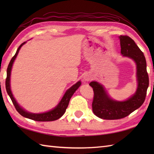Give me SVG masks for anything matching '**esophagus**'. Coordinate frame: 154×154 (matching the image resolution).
Here are the masks:
<instances>
[{"label":"esophagus","instance_id":"34e87169","mask_svg":"<svg viewBox=\"0 0 154 154\" xmlns=\"http://www.w3.org/2000/svg\"><path fill=\"white\" fill-rule=\"evenodd\" d=\"M90 79H91V77L89 75H85L83 77V80L85 81H89Z\"/></svg>","mask_w":154,"mask_h":154}]
</instances>
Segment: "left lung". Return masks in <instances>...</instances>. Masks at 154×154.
<instances>
[{
  "label": "left lung",
  "mask_w": 154,
  "mask_h": 154,
  "mask_svg": "<svg viewBox=\"0 0 154 154\" xmlns=\"http://www.w3.org/2000/svg\"><path fill=\"white\" fill-rule=\"evenodd\" d=\"M119 38L121 54L123 57L132 59L136 63L137 89L131 97L125 100L119 101L112 99L102 84L91 81L89 85L94 91L93 111L97 116L102 119L116 120L128 116L142 105L149 86L146 61L143 52L129 36L120 35Z\"/></svg>",
  "instance_id": "1"
}]
</instances>
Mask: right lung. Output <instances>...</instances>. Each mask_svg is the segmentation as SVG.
Wrapping results in <instances>:
<instances>
[{"label": "right lung", "instance_id": "add662e5", "mask_svg": "<svg viewBox=\"0 0 154 154\" xmlns=\"http://www.w3.org/2000/svg\"><path fill=\"white\" fill-rule=\"evenodd\" d=\"M26 42L22 43L20 46L18 47L17 51H16L15 55H14L10 63L8 64V66L7 68V75H6V89L7 91V93L9 95L10 98L12 100V102L14 104L16 110L18 111L19 114L24 116L25 118H27V119L34 120L35 121H40V122H47V121H54L56 120L60 119L62 116L63 115V114L65 112V110H66L68 106L69 103V100L71 99V97L73 96V94L77 89L79 88L81 85V81H79L73 85H72L69 89H68L66 92L65 93L64 95L62 97V99L60 101V103L57 104V105L54 107V109L50 110L49 111L42 113H32L28 112L26 110L23 109L21 106H20V104L17 103V101L15 99V98L13 96V94L12 93V91L11 89V71H12V67L13 63H14V60H16V57H17V55L18 54V52L20 50V48L23 45H24Z\"/></svg>", "mask_w": 154, "mask_h": 154}]
</instances>
